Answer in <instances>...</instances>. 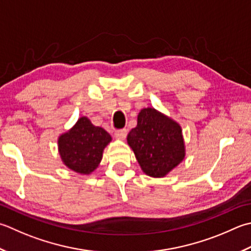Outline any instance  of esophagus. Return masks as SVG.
<instances>
[{
    "label": "esophagus",
    "instance_id": "34e87169",
    "mask_svg": "<svg viewBox=\"0 0 251 251\" xmlns=\"http://www.w3.org/2000/svg\"><path fill=\"white\" fill-rule=\"evenodd\" d=\"M114 136H115V138H117V139H125V137L127 136V129L124 128V129L115 130Z\"/></svg>",
    "mask_w": 251,
    "mask_h": 251
}]
</instances>
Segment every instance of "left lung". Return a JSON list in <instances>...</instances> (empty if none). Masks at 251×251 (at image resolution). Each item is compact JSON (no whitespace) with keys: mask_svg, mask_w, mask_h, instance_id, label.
I'll use <instances>...</instances> for the list:
<instances>
[{"mask_svg":"<svg viewBox=\"0 0 251 251\" xmlns=\"http://www.w3.org/2000/svg\"><path fill=\"white\" fill-rule=\"evenodd\" d=\"M127 141L142 171L152 177H163L185 156L180 126L151 107L140 111Z\"/></svg>","mask_w":251,"mask_h":251,"instance_id":"obj_1","label":"left lung"}]
</instances>
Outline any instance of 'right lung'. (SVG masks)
Returning a JSON list of instances; mask_svg holds the SVG:
<instances>
[{
	"instance_id": "add662e5",
	"label": "right lung",
	"mask_w": 251,
	"mask_h": 251,
	"mask_svg": "<svg viewBox=\"0 0 251 251\" xmlns=\"http://www.w3.org/2000/svg\"><path fill=\"white\" fill-rule=\"evenodd\" d=\"M111 136L101 127L80 117L73 128L58 138V149L67 168L80 174H90L102 159V152Z\"/></svg>"
}]
</instances>
